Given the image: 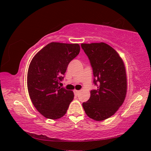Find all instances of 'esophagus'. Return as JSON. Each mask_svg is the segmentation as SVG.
Masks as SVG:
<instances>
[{
  "label": "esophagus",
  "mask_w": 151,
  "mask_h": 151,
  "mask_svg": "<svg viewBox=\"0 0 151 151\" xmlns=\"http://www.w3.org/2000/svg\"><path fill=\"white\" fill-rule=\"evenodd\" d=\"M74 93H75V95L77 96V95H78V94L80 93V91H77V90H74Z\"/></svg>",
  "instance_id": "34e87169"
}]
</instances>
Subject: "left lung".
<instances>
[{"label": "left lung", "instance_id": "1", "mask_svg": "<svg viewBox=\"0 0 151 151\" xmlns=\"http://www.w3.org/2000/svg\"><path fill=\"white\" fill-rule=\"evenodd\" d=\"M81 47L90 60L96 90L91 91L88 101L83 103L89 118L101 121L109 118L124 103L127 91L126 68L116 51L104 42L86 44Z\"/></svg>", "mask_w": 151, "mask_h": 151}]
</instances>
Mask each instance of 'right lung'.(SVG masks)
<instances>
[{
	"label": "right lung",
	"instance_id": "add662e5",
	"mask_svg": "<svg viewBox=\"0 0 151 151\" xmlns=\"http://www.w3.org/2000/svg\"><path fill=\"white\" fill-rule=\"evenodd\" d=\"M80 49L78 44L52 42L39 51L30 63L27 73L29 96L33 105L46 118H61L73 100V92L60 88L58 83Z\"/></svg>",
	"mask_w": 151,
	"mask_h": 151
}]
</instances>
